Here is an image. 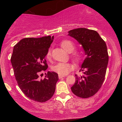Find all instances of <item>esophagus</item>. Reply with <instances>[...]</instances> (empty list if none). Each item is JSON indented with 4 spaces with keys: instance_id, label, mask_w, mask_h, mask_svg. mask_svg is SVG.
<instances>
[{
    "instance_id": "obj_1",
    "label": "esophagus",
    "mask_w": 122,
    "mask_h": 122,
    "mask_svg": "<svg viewBox=\"0 0 122 122\" xmlns=\"http://www.w3.org/2000/svg\"><path fill=\"white\" fill-rule=\"evenodd\" d=\"M65 77V76H63V75H58V78H59V79H62V77Z\"/></svg>"
}]
</instances>
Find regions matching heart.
<instances>
[{"label": "heart", "instance_id": "1", "mask_svg": "<svg viewBox=\"0 0 122 122\" xmlns=\"http://www.w3.org/2000/svg\"><path fill=\"white\" fill-rule=\"evenodd\" d=\"M61 47L64 49L65 51L68 53H72L75 50V45L73 42L71 41L65 40L60 43ZM51 50H49L47 51L46 57L48 60L51 58ZM73 61L76 63H80L81 62L82 60V56L80 53L75 52L71 55ZM73 69V65L70 63L60 62L56 65L53 66L52 70L54 72L57 73L58 75L65 76L68 74Z\"/></svg>", "mask_w": 122, "mask_h": 122}]
</instances>
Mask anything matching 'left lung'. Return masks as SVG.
Returning a JSON list of instances; mask_svg holds the SVG:
<instances>
[{
    "instance_id": "1",
    "label": "left lung",
    "mask_w": 122,
    "mask_h": 122,
    "mask_svg": "<svg viewBox=\"0 0 122 122\" xmlns=\"http://www.w3.org/2000/svg\"><path fill=\"white\" fill-rule=\"evenodd\" d=\"M69 36L81 45L86 55L80 71H82V75H75L71 90L79 97H90L97 93L104 81L108 62L107 45L95 30L78 28L70 30Z\"/></svg>"
}]
</instances>
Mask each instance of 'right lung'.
<instances>
[{
  "label": "right lung",
  "mask_w": 122,
  "mask_h": 122,
  "mask_svg": "<svg viewBox=\"0 0 122 122\" xmlns=\"http://www.w3.org/2000/svg\"><path fill=\"white\" fill-rule=\"evenodd\" d=\"M53 38L49 36L22 39L14 46L11 58L20 90L29 99L40 103L51 99L58 80L57 73L49 71L45 73L44 79H39L48 67L45 57Z\"/></svg>",
  "instance_id": "add662e5"
}]
</instances>
